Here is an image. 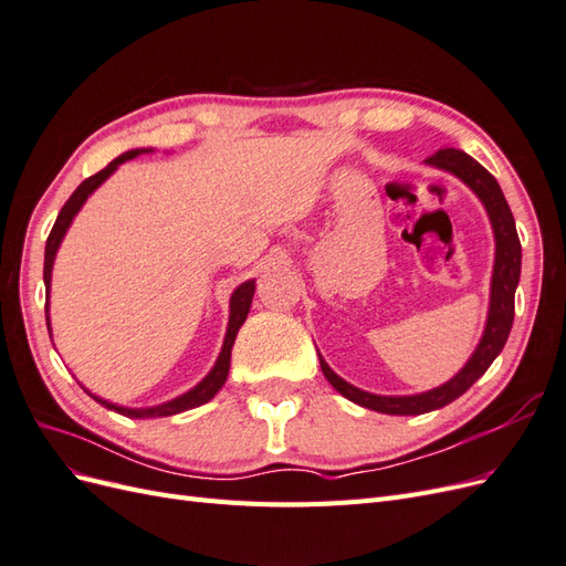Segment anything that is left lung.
Instances as JSON below:
<instances>
[{"instance_id":"obj_1","label":"left lung","mask_w":566,"mask_h":566,"mask_svg":"<svg viewBox=\"0 0 566 566\" xmlns=\"http://www.w3.org/2000/svg\"><path fill=\"white\" fill-rule=\"evenodd\" d=\"M424 165L443 169V172L458 177L479 200H482L484 210L489 214L493 238H495L489 314H486L482 339H479V345L468 358V364L462 366L449 382H443L422 394H408V397H380V394L364 391L349 385L347 380H342L339 375L325 364V358L318 354L325 380H328L342 397L387 416L430 413V410L449 406L451 401L462 397V394H465L489 370V366L495 361V356L503 352L512 328V318H515V290L520 285V271H522V245L515 229V217L510 212V205L501 191L499 181H495L493 175L486 172V169L474 158H470L465 150H458V148H441L432 158H427Z\"/></svg>"}]
</instances>
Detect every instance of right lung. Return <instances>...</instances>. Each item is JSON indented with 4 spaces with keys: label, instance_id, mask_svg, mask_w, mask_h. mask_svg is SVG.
<instances>
[{
    "label": "right lung",
    "instance_id": "obj_1",
    "mask_svg": "<svg viewBox=\"0 0 566 566\" xmlns=\"http://www.w3.org/2000/svg\"><path fill=\"white\" fill-rule=\"evenodd\" d=\"M142 153H153V148H134V150L123 153V156H117L113 163H108L104 169H101V172H96V175L90 177V179H84V181L75 188V193H73L71 198H67V202L61 208V212H59V217H56V224H54V229H51V233H49V238H46V248H44V287H46V328H49V337H51V323H49L51 269H54L56 252H59V248H61V243H63V238H65L67 229H71L75 214L82 210V205L87 202V198L96 191V188H98L101 184H104L119 165L132 160V158H136V156H142ZM252 297H254V279L241 283V285H238V287L233 290L231 302H229V328H227L224 345H221V352H219V356H217V361H214L212 370H210L208 375H205V378H202L196 387H191L188 391L179 394L177 399L165 401V403H160V406L129 408V406H117V403H113V401H108V399H101V397H96V394H92L87 387L82 385L84 391H87L90 397H92L94 401H98L104 408L115 410V413L125 416V418H139V420H144V418L177 416V413H184V410H191V408H196V406L208 403V401L214 397V394H217L221 387H224V382H227V378H229L233 342H235L238 331H241V325H243L245 318H248Z\"/></svg>",
    "mask_w": 566,
    "mask_h": 566
}]
</instances>
